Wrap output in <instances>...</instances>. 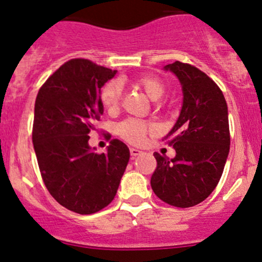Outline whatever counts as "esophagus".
<instances>
[{"label":"esophagus","instance_id":"1","mask_svg":"<svg viewBox=\"0 0 262 262\" xmlns=\"http://www.w3.org/2000/svg\"><path fill=\"white\" fill-rule=\"evenodd\" d=\"M140 154H141L140 150H138V149H135V148H130V155H132V159H134L135 156H138V155H140Z\"/></svg>","mask_w":262,"mask_h":262}]
</instances>
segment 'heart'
<instances>
[{"instance_id":"1","label":"heart","mask_w":262,"mask_h":262,"mask_svg":"<svg viewBox=\"0 0 262 262\" xmlns=\"http://www.w3.org/2000/svg\"><path fill=\"white\" fill-rule=\"evenodd\" d=\"M135 83L143 90L151 100H159L165 92V85L160 77L154 75H143L135 79ZM122 98V83L118 80H111L103 85L100 92L101 103L107 110L113 111L119 106ZM155 129L152 123L137 118H127L117 127L118 134L130 144L143 143L148 133Z\"/></svg>"}]
</instances>
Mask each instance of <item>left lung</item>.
<instances>
[{
	"mask_svg": "<svg viewBox=\"0 0 262 262\" xmlns=\"http://www.w3.org/2000/svg\"><path fill=\"white\" fill-rule=\"evenodd\" d=\"M182 85L183 103L176 124L164 140L176 150L169 159L155 152L154 193L170 206L188 208L203 202L217 187L230 148L224 95L196 66L175 61L165 66Z\"/></svg>",
	"mask_w": 262,
	"mask_h": 262,
	"instance_id": "1",
	"label": "left lung"
}]
</instances>
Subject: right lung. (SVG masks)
Here are the masks:
<instances>
[{"label": "right lung", "instance_id": "obj_1", "mask_svg": "<svg viewBox=\"0 0 262 262\" xmlns=\"http://www.w3.org/2000/svg\"><path fill=\"white\" fill-rule=\"evenodd\" d=\"M116 73L91 60L71 59L35 98L32 139L41 179L56 202L79 214L112 202L129 161L128 146L118 139L102 154L89 145L103 113L101 87Z\"/></svg>", "mask_w": 262, "mask_h": 262}]
</instances>
